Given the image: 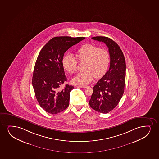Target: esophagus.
<instances>
[{"label": "esophagus", "instance_id": "1", "mask_svg": "<svg viewBox=\"0 0 159 159\" xmlns=\"http://www.w3.org/2000/svg\"><path fill=\"white\" fill-rule=\"evenodd\" d=\"M79 87H80V88L85 89L88 88V86H79Z\"/></svg>", "mask_w": 159, "mask_h": 159}]
</instances>
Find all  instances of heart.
Segmentation results:
<instances>
[{
	"mask_svg": "<svg viewBox=\"0 0 159 159\" xmlns=\"http://www.w3.org/2000/svg\"><path fill=\"white\" fill-rule=\"evenodd\" d=\"M77 60L79 62H84L83 71L80 72L71 80L74 84L87 85L95 79L103 76L107 70L110 63V54L104 48H100L94 44L88 43L80 47L76 52ZM63 67L64 70L73 74L77 70V61L73 55H66L63 58Z\"/></svg>",
	"mask_w": 159,
	"mask_h": 159,
	"instance_id": "1",
	"label": "heart"
}]
</instances>
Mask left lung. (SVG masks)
I'll list each match as a JSON object with an SVG mask.
<instances>
[{
	"instance_id": "obj_1",
	"label": "left lung",
	"mask_w": 159,
	"mask_h": 159,
	"mask_svg": "<svg viewBox=\"0 0 159 159\" xmlns=\"http://www.w3.org/2000/svg\"><path fill=\"white\" fill-rule=\"evenodd\" d=\"M92 39L106 44L109 48L110 64L109 70L93 87L89 105L98 112L107 113L118 104L124 92L125 57L120 47L110 38L96 36Z\"/></svg>"
}]
</instances>
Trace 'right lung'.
Segmentation results:
<instances>
[{
	"label": "right lung",
	"mask_w": 159,
	"mask_h": 159,
	"mask_svg": "<svg viewBox=\"0 0 159 159\" xmlns=\"http://www.w3.org/2000/svg\"><path fill=\"white\" fill-rule=\"evenodd\" d=\"M84 39L54 37L41 50L34 66L32 85L37 101L47 112L57 114L68 107L74 87L66 84L62 90H59L66 82L62 61L66 50Z\"/></svg>",
	"instance_id": "right-lung-1"
}]
</instances>
